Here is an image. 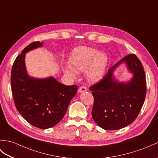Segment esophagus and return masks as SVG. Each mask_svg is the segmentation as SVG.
I'll return each instance as SVG.
<instances>
[{
    "instance_id": "obj_1",
    "label": "esophagus",
    "mask_w": 158,
    "mask_h": 158,
    "mask_svg": "<svg viewBox=\"0 0 158 158\" xmlns=\"http://www.w3.org/2000/svg\"><path fill=\"white\" fill-rule=\"evenodd\" d=\"M86 91H87V88H86L85 87H84V86L80 87L79 88V89H78V91H79V93H83V92H85Z\"/></svg>"
}]
</instances>
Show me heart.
Wrapping results in <instances>:
<instances>
[{
  "mask_svg": "<svg viewBox=\"0 0 158 158\" xmlns=\"http://www.w3.org/2000/svg\"><path fill=\"white\" fill-rule=\"evenodd\" d=\"M107 63L108 57L104 53L85 46L76 48L69 59L72 70L77 73L85 71L86 77L91 82H98L103 77ZM64 71L73 77H75V73L69 69H65Z\"/></svg>",
  "mask_w": 158,
  "mask_h": 158,
  "instance_id": "b5f03b06",
  "label": "heart"
}]
</instances>
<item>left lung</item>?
I'll use <instances>...</instances> for the list:
<instances>
[{
    "instance_id": "1",
    "label": "left lung",
    "mask_w": 158,
    "mask_h": 158,
    "mask_svg": "<svg viewBox=\"0 0 158 158\" xmlns=\"http://www.w3.org/2000/svg\"><path fill=\"white\" fill-rule=\"evenodd\" d=\"M125 62L134 74L129 82L119 83L112 76L117 66ZM94 98L93 119L105 130H118L137 118L146 96V80L140 60L128 54L108 70L103 79L89 87Z\"/></svg>"
}]
</instances>
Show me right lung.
<instances>
[{
  "instance_id": "obj_1",
  "label": "right lung",
  "mask_w": 158,
  "mask_h": 158,
  "mask_svg": "<svg viewBox=\"0 0 158 158\" xmlns=\"http://www.w3.org/2000/svg\"><path fill=\"white\" fill-rule=\"evenodd\" d=\"M42 46L40 42H33L17 56L12 67L10 83L17 111L31 125L46 129L63 118L77 91V86L65 85L52 77L35 79L28 76L25 66V53Z\"/></svg>"
}]
</instances>
